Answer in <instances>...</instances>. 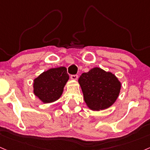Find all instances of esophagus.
Here are the masks:
<instances>
[{"label":"esophagus","mask_w":150,"mask_h":150,"mask_svg":"<svg viewBox=\"0 0 150 150\" xmlns=\"http://www.w3.org/2000/svg\"><path fill=\"white\" fill-rule=\"evenodd\" d=\"M78 78V75H70V78L73 80H76Z\"/></svg>","instance_id":"obj_1"}]
</instances>
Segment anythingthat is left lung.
<instances>
[{
	"label": "left lung",
	"mask_w": 150,
	"mask_h": 150,
	"mask_svg": "<svg viewBox=\"0 0 150 150\" xmlns=\"http://www.w3.org/2000/svg\"><path fill=\"white\" fill-rule=\"evenodd\" d=\"M78 82L85 102L93 110L110 108L117 98L121 88V83L115 75L99 67L84 72Z\"/></svg>",
	"instance_id": "8db88e82"
}]
</instances>
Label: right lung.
Here are the masks:
<instances>
[{"mask_svg": "<svg viewBox=\"0 0 150 150\" xmlns=\"http://www.w3.org/2000/svg\"><path fill=\"white\" fill-rule=\"evenodd\" d=\"M68 79L66 67L50 69L34 80V94L44 103L55 101L61 96Z\"/></svg>", "mask_w": 150, "mask_h": 150, "instance_id": "add662e5", "label": "right lung"}]
</instances>
